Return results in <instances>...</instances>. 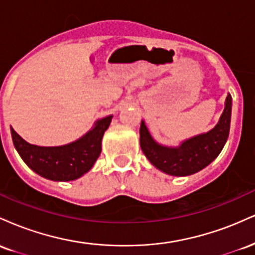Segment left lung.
Segmentation results:
<instances>
[{
	"mask_svg": "<svg viewBox=\"0 0 255 255\" xmlns=\"http://www.w3.org/2000/svg\"><path fill=\"white\" fill-rule=\"evenodd\" d=\"M231 96L228 93L218 124L207 133L199 134L181 142L177 147L158 144L151 136L145 122L140 126V147L147 159L160 171L171 176H188L200 171L221 153L229 136Z\"/></svg>",
	"mask_w": 255,
	"mask_h": 255,
	"instance_id": "left-lung-1",
	"label": "left lung"
}]
</instances>
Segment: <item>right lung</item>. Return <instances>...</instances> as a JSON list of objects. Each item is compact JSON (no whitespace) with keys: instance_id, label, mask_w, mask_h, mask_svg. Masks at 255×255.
<instances>
[{"instance_id":"1","label":"right lung","mask_w":255,"mask_h":255,"mask_svg":"<svg viewBox=\"0 0 255 255\" xmlns=\"http://www.w3.org/2000/svg\"><path fill=\"white\" fill-rule=\"evenodd\" d=\"M113 115L98 120L91 130L77 141L62 146L44 147L28 144L10 127L17 153L34 172L51 181H73L92 168L102 151V137Z\"/></svg>"}]
</instances>
